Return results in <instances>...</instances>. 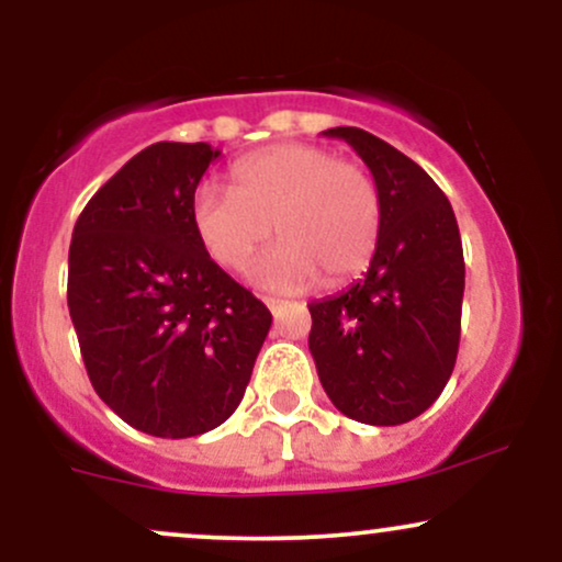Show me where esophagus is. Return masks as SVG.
<instances>
[{"label": "esophagus", "mask_w": 562, "mask_h": 562, "mask_svg": "<svg viewBox=\"0 0 562 562\" xmlns=\"http://www.w3.org/2000/svg\"><path fill=\"white\" fill-rule=\"evenodd\" d=\"M263 303H267L269 312H272V314H277L282 306H285V301H280V299H263Z\"/></svg>", "instance_id": "obj_1"}]
</instances>
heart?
Masks as SVG:
<instances>
[{
  "label": "heart",
  "instance_id": "heart-1",
  "mask_svg": "<svg viewBox=\"0 0 562 562\" xmlns=\"http://www.w3.org/2000/svg\"><path fill=\"white\" fill-rule=\"evenodd\" d=\"M229 179L232 190L200 184L190 203L200 245L224 269H243L272 227L280 243L254 267L263 288L293 293L319 277L335 288L370 267L383 229V198L362 164L288 142L235 160Z\"/></svg>",
  "mask_w": 562,
  "mask_h": 562
}]
</instances>
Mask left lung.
Instances as JSON below:
<instances>
[{"mask_svg":"<svg viewBox=\"0 0 562 562\" xmlns=\"http://www.w3.org/2000/svg\"><path fill=\"white\" fill-rule=\"evenodd\" d=\"M372 171L383 229L362 280L308 303V351L346 417L402 425L441 396L460 348L465 259L447 195L420 166L357 126L327 128Z\"/></svg>","mask_w":562,"mask_h":562,"instance_id":"obj_1","label":"left lung"}]
</instances>
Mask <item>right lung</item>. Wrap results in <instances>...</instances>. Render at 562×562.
<instances>
[{
  "instance_id": "right-lung-1",
  "label": "right lung",
  "mask_w": 562,
  "mask_h": 562,
  "mask_svg": "<svg viewBox=\"0 0 562 562\" xmlns=\"http://www.w3.org/2000/svg\"><path fill=\"white\" fill-rule=\"evenodd\" d=\"M218 156L209 142L145 147L94 192L68 250V308L97 396L158 438L227 420L272 327L192 229V195Z\"/></svg>"
}]
</instances>
